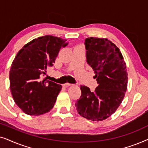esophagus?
I'll list each match as a JSON object with an SVG mask.
<instances>
[{
	"mask_svg": "<svg viewBox=\"0 0 148 148\" xmlns=\"http://www.w3.org/2000/svg\"><path fill=\"white\" fill-rule=\"evenodd\" d=\"M63 86H65V87H68V86H73V84H69V83H66V84H63Z\"/></svg>",
	"mask_w": 148,
	"mask_h": 148,
	"instance_id": "34e87169",
	"label": "esophagus"
}]
</instances>
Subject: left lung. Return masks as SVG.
Wrapping results in <instances>:
<instances>
[{
    "instance_id": "obj_1",
    "label": "left lung",
    "mask_w": 148,
    "mask_h": 148,
    "mask_svg": "<svg viewBox=\"0 0 148 148\" xmlns=\"http://www.w3.org/2000/svg\"><path fill=\"white\" fill-rule=\"evenodd\" d=\"M85 45L87 62L98 86L92 92L81 86L82 95L75 106L82 116L101 121L114 113L124 98L128 83L126 63L119 48L106 38H86Z\"/></svg>"
}]
</instances>
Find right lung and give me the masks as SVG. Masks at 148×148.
I'll list each match as a JSON object with an SVG mask.
<instances>
[{"mask_svg":"<svg viewBox=\"0 0 148 148\" xmlns=\"http://www.w3.org/2000/svg\"><path fill=\"white\" fill-rule=\"evenodd\" d=\"M66 40L52 36L32 40L18 52L9 72L10 90L15 104L28 115L44 114L53 108L61 85L44 78Z\"/></svg>","mask_w":148,"mask_h":148,"instance_id":"add662e5","label":"right lung"}]
</instances>
